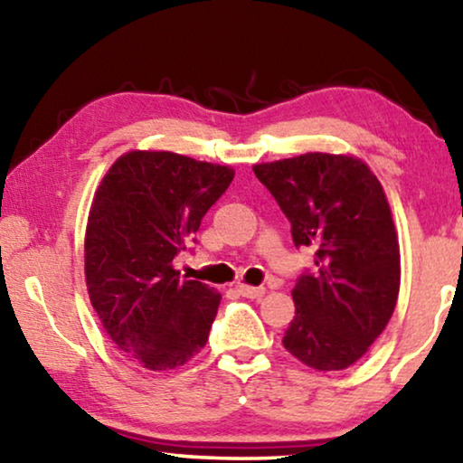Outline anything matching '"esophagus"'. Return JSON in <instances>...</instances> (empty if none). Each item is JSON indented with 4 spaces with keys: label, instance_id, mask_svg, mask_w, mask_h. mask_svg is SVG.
Returning <instances> with one entry per match:
<instances>
[{
    "label": "esophagus",
    "instance_id": "34e87169",
    "mask_svg": "<svg viewBox=\"0 0 463 463\" xmlns=\"http://www.w3.org/2000/svg\"><path fill=\"white\" fill-rule=\"evenodd\" d=\"M238 293L242 297H249V299H261L265 295L263 287H250V284H238Z\"/></svg>",
    "mask_w": 463,
    "mask_h": 463
}]
</instances>
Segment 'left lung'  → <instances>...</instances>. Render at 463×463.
Instances as JSON below:
<instances>
[{
	"mask_svg": "<svg viewBox=\"0 0 463 463\" xmlns=\"http://www.w3.org/2000/svg\"><path fill=\"white\" fill-rule=\"evenodd\" d=\"M290 221L295 246H314L316 269L293 288L287 352L316 371H344L369 352L394 314L401 246L382 183L345 154L255 164Z\"/></svg>",
	"mask_w": 463,
	"mask_h": 463,
	"instance_id": "left-lung-1",
	"label": "left lung"
}]
</instances>
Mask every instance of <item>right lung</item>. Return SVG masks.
Here are the masks:
<instances>
[{
    "label": "right lung",
    "instance_id": "right-lung-1",
    "mask_svg": "<svg viewBox=\"0 0 463 463\" xmlns=\"http://www.w3.org/2000/svg\"><path fill=\"white\" fill-rule=\"evenodd\" d=\"M233 175L173 151L132 149L94 192L84 238L88 297L109 339L143 369H176L206 345L221 295L181 280L173 259Z\"/></svg>",
    "mask_w": 463,
    "mask_h": 463
}]
</instances>
